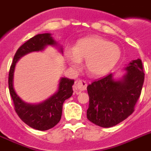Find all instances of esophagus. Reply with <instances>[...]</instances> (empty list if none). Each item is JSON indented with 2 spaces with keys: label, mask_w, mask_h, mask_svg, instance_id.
I'll list each match as a JSON object with an SVG mask.
<instances>
[{
  "label": "esophagus",
  "mask_w": 151,
  "mask_h": 151,
  "mask_svg": "<svg viewBox=\"0 0 151 151\" xmlns=\"http://www.w3.org/2000/svg\"><path fill=\"white\" fill-rule=\"evenodd\" d=\"M86 88H87V82L84 80H76L73 86V88L76 92L85 91Z\"/></svg>",
  "instance_id": "obj_1"
}]
</instances>
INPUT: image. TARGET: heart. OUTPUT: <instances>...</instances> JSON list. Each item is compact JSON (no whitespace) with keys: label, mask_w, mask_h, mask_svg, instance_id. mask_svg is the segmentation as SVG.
<instances>
[{"label":"heart","mask_w":151,"mask_h":151,"mask_svg":"<svg viewBox=\"0 0 151 151\" xmlns=\"http://www.w3.org/2000/svg\"><path fill=\"white\" fill-rule=\"evenodd\" d=\"M122 52L119 46L102 37L91 36L77 40L72 51L65 52L69 66L78 69L85 60V67L91 76H101L109 73L120 60Z\"/></svg>","instance_id":"1"}]
</instances>
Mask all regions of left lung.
<instances>
[{
    "label": "left lung",
    "instance_id": "obj_1",
    "mask_svg": "<svg viewBox=\"0 0 151 151\" xmlns=\"http://www.w3.org/2000/svg\"><path fill=\"white\" fill-rule=\"evenodd\" d=\"M123 70L125 73L121 78L111 73L87 87V118L96 125L113 127L133 113L144 81L142 62L140 59L132 60Z\"/></svg>",
    "mask_w": 151,
    "mask_h": 151
}]
</instances>
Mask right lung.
<instances>
[{
	"label": "right lung",
	"instance_id": "obj_1",
	"mask_svg": "<svg viewBox=\"0 0 151 151\" xmlns=\"http://www.w3.org/2000/svg\"><path fill=\"white\" fill-rule=\"evenodd\" d=\"M47 46H54L60 53H63V46L52 38L51 33L37 34L17 50L14 55L8 78L9 90L17 114L28 126L39 131L49 130L59 123L61 119L63 102L70 98L73 93L74 80L61 77L59 81L57 91L42 102L37 104L26 102L17 94L14 87V71L17 63L27 54L44 51Z\"/></svg>",
	"mask_w": 151,
	"mask_h": 151
}]
</instances>
